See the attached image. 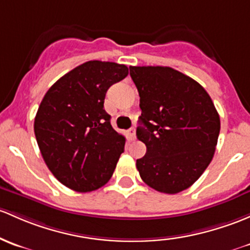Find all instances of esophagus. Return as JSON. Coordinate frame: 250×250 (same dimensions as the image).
Returning a JSON list of instances; mask_svg holds the SVG:
<instances>
[{
	"label": "esophagus",
	"instance_id": "esophagus-1",
	"mask_svg": "<svg viewBox=\"0 0 250 250\" xmlns=\"http://www.w3.org/2000/svg\"><path fill=\"white\" fill-rule=\"evenodd\" d=\"M128 134H129V139L130 140H135V129L134 128H130L129 130H128Z\"/></svg>",
	"mask_w": 250,
	"mask_h": 250
}]
</instances>
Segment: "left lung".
Returning <instances> with one entry per match:
<instances>
[{
	"label": "left lung",
	"mask_w": 250,
	"mask_h": 250,
	"mask_svg": "<svg viewBox=\"0 0 250 250\" xmlns=\"http://www.w3.org/2000/svg\"><path fill=\"white\" fill-rule=\"evenodd\" d=\"M141 116L136 136L146 154L140 177L160 193L190 187L211 163L220 130L213 102L199 83L170 67H129Z\"/></svg>",
	"instance_id": "1"
}]
</instances>
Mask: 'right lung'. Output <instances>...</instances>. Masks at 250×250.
Instances as JSON below:
<instances>
[{
  "instance_id": "right-lung-1",
  "label": "right lung",
  "mask_w": 250,
  "mask_h": 250,
  "mask_svg": "<svg viewBox=\"0 0 250 250\" xmlns=\"http://www.w3.org/2000/svg\"><path fill=\"white\" fill-rule=\"evenodd\" d=\"M128 75L115 62L88 61L56 81L35 118V134L52 175L75 191L101 188L111 178L125 138L104 110L109 87Z\"/></svg>"
}]
</instances>
